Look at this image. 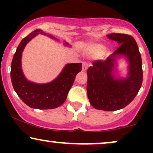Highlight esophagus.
<instances>
[{
	"instance_id": "1",
	"label": "esophagus",
	"mask_w": 153,
	"mask_h": 153,
	"mask_svg": "<svg viewBox=\"0 0 153 153\" xmlns=\"http://www.w3.org/2000/svg\"><path fill=\"white\" fill-rule=\"evenodd\" d=\"M82 71H86L87 69H88V65L87 62H85V61H83V62H82Z\"/></svg>"
}]
</instances>
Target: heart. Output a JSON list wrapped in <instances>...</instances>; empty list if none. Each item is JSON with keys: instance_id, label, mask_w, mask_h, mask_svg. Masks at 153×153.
<instances>
[{"instance_id": "1", "label": "heart", "mask_w": 153, "mask_h": 153, "mask_svg": "<svg viewBox=\"0 0 153 153\" xmlns=\"http://www.w3.org/2000/svg\"><path fill=\"white\" fill-rule=\"evenodd\" d=\"M106 47L101 44H94L88 48V52L94 55H100L104 52Z\"/></svg>"}]
</instances>
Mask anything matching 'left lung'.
<instances>
[{
	"label": "left lung",
	"instance_id": "left-lung-1",
	"mask_svg": "<svg viewBox=\"0 0 153 153\" xmlns=\"http://www.w3.org/2000/svg\"><path fill=\"white\" fill-rule=\"evenodd\" d=\"M107 37L120 45L106 60L94 62L88 69L87 94L94 108L111 111L122 109L134 99L143 82V69L141 55L132 36L113 33ZM122 56L128 63L126 77L116 75V60Z\"/></svg>",
	"mask_w": 153,
	"mask_h": 153
}]
</instances>
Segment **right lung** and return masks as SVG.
I'll return each mask as SVG.
<instances>
[{"label": "right lung", "mask_w": 153, "mask_h": 153, "mask_svg": "<svg viewBox=\"0 0 153 153\" xmlns=\"http://www.w3.org/2000/svg\"><path fill=\"white\" fill-rule=\"evenodd\" d=\"M39 34L58 40L41 29H36L23 39L12 59L10 78L16 93L27 106L37 109H52L61 106L65 101L75 76L81 71L82 64H67L58 76L47 83H36L27 80L22 68V52L26 45ZM64 45L71 46L66 42H64Z\"/></svg>", "instance_id": "add662e5"}]
</instances>
